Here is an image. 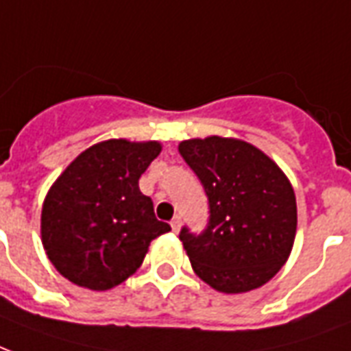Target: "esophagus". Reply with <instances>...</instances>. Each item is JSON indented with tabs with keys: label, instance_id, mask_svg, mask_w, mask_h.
<instances>
[{
	"label": "esophagus",
	"instance_id": "34e87169",
	"mask_svg": "<svg viewBox=\"0 0 351 351\" xmlns=\"http://www.w3.org/2000/svg\"><path fill=\"white\" fill-rule=\"evenodd\" d=\"M180 226H182V219L176 215V217L171 221V228H173V232H175V234H178V232H180Z\"/></svg>",
	"mask_w": 351,
	"mask_h": 351
}]
</instances>
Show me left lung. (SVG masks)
<instances>
[{"label":"left lung","instance_id":"obj_1","mask_svg":"<svg viewBox=\"0 0 351 351\" xmlns=\"http://www.w3.org/2000/svg\"><path fill=\"white\" fill-rule=\"evenodd\" d=\"M178 152L204 186L210 223L182 228L195 274L219 293H248L271 282L291 256L296 197L274 160L237 138H193Z\"/></svg>","mask_w":351,"mask_h":351}]
</instances>
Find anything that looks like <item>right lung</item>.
Returning a JSON list of instances; mask_svg holds the SVG:
<instances>
[{
	"label": "right lung",
	"mask_w": 351,
	"mask_h": 351,
	"mask_svg": "<svg viewBox=\"0 0 351 351\" xmlns=\"http://www.w3.org/2000/svg\"><path fill=\"white\" fill-rule=\"evenodd\" d=\"M160 152V141H99L53 182L40 234L66 280L92 291L116 287L140 269L151 241L169 232L138 186Z\"/></svg>",
	"instance_id": "obj_1"
}]
</instances>
